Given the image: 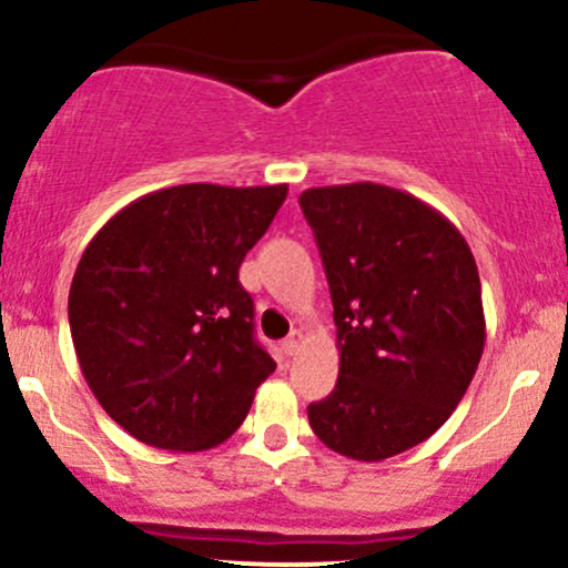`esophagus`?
I'll return each instance as SVG.
<instances>
[{
  "label": "esophagus",
  "instance_id": "esophagus-1",
  "mask_svg": "<svg viewBox=\"0 0 568 568\" xmlns=\"http://www.w3.org/2000/svg\"><path fill=\"white\" fill-rule=\"evenodd\" d=\"M302 338H304V334L298 328H293L291 334H288V338H285L283 342V347H285V352H288V355H293V352L298 349V344H302Z\"/></svg>",
  "mask_w": 568,
  "mask_h": 568
}]
</instances>
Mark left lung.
<instances>
[{
	"mask_svg": "<svg viewBox=\"0 0 568 568\" xmlns=\"http://www.w3.org/2000/svg\"><path fill=\"white\" fill-rule=\"evenodd\" d=\"M334 302L338 379L306 408L331 452L382 462L427 440L470 387L486 344L473 251L400 189L302 192Z\"/></svg>",
	"mask_w": 568,
	"mask_h": 568,
	"instance_id": "1",
	"label": "left lung"
}]
</instances>
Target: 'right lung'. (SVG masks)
<instances>
[{"label": "right lung", "instance_id": "1", "mask_svg": "<svg viewBox=\"0 0 568 568\" xmlns=\"http://www.w3.org/2000/svg\"><path fill=\"white\" fill-rule=\"evenodd\" d=\"M288 186L181 184L114 213L84 247L69 325L84 382L135 440L205 452L243 425L275 361L253 338L245 253Z\"/></svg>", "mask_w": 568, "mask_h": 568}]
</instances>
